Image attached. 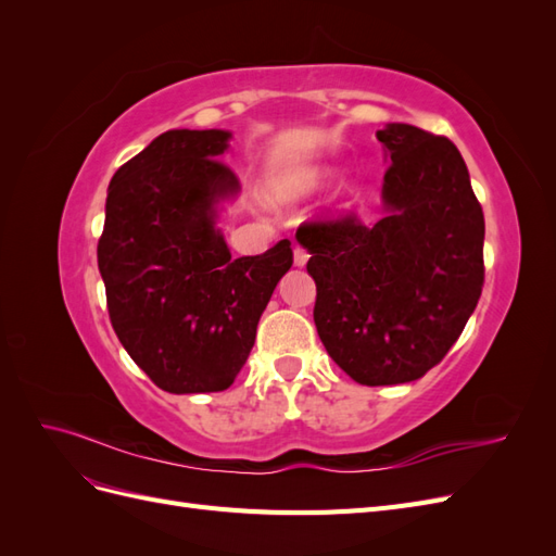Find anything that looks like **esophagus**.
<instances>
[{
	"label": "esophagus",
	"mask_w": 556,
	"mask_h": 556,
	"mask_svg": "<svg viewBox=\"0 0 556 556\" xmlns=\"http://www.w3.org/2000/svg\"><path fill=\"white\" fill-rule=\"evenodd\" d=\"M306 262H308V252L301 248V245H294V266H306Z\"/></svg>",
	"instance_id": "obj_1"
}]
</instances>
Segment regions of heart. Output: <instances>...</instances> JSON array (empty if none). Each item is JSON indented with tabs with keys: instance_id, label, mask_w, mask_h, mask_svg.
I'll list each match as a JSON object with an SVG mask.
<instances>
[{
	"instance_id": "obj_1",
	"label": "heart",
	"mask_w": 556,
	"mask_h": 556,
	"mask_svg": "<svg viewBox=\"0 0 556 556\" xmlns=\"http://www.w3.org/2000/svg\"><path fill=\"white\" fill-rule=\"evenodd\" d=\"M336 176V169L325 164H311V166H301V169H292L288 174H282L276 178L271 185V199L276 204H294V201H304L317 192H323L331 178ZM364 192L357 182H345L343 188L336 194V213H345L350 208H355L362 201Z\"/></svg>"
}]
</instances>
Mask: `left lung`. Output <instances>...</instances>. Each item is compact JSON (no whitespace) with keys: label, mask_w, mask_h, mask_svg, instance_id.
<instances>
[{"label":"left lung","mask_w":556,"mask_h":556,"mask_svg":"<svg viewBox=\"0 0 556 556\" xmlns=\"http://www.w3.org/2000/svg\"><path fill=\"white\" fill-rule=\"evenodd\" d=\"M376 137L390 164L380 220L345 217L296 231L311 252L319 341L368 387L413 382L439 364L484 280V215L457 146L406 123Z\"/></svg>","instance_id":"1"}]
</instances>
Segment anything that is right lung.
<instances>
[{
	"instance_id": "1",
	"label": "right lung",
	"mask_w": 556,
	"mask_h": 556,
	"mask_svg": "<svg viewBox=\"0 0 556 556\" xmlns=\"http://www.w3.org/2000/svg\"><path fill=\"white\" fill-rule=\"evenodd\" d=\"M229 141V129H169L109 185L97 262L111 325L141 371L172 394L227 390L292 266L288 239L231 260L217 227L241 192L217 160Z\"/></svg>"
}]
</instances>
